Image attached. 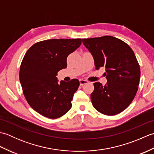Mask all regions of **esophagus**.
Returning <instances> with one entry per match:
<instances>
[{
	"label": "esophagus",
	"mask_w": 154,
	"mask_h": 154,
	"mask_svg": "<svg viewBox=\"0 0 154 154\" xmlns=\"http://www.w3.org/2000/svg\"><path fill=\"white\" fill-rule=\"evenodd\" d=\"M79 82H80V85H83L87 84V83H89V81H87V80L81 79H79Z\"/></svg>",
	"instance_id": "1"
}]
</instances>
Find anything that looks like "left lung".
Segmentation results:
<instances>
[{"mask_svg": "<svg viewBox=\"0 0 154 154\" xmlns=\"http://www.w3.org/2000/svg\"><path fill=\"white\" fill-rule=\"evenodd\" d=\"M83 44L93 55L96 69L106 70L105 85L94 83L91 94L94 108L109 116L122 112L135 97L140 83V65L133 50L110 35L83 39Z\"/></svg>", "mask_w": 154, "mask_h": 154, "instance_id": "8db88e82", "label": "left lung"}]
</instances>
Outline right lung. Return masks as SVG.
<instances>
[{
	"mask_svg": "<svg viewBox=\"0 0 154 154\" xmlns=\"http://www.w3.org/2000/svg\"><path fill=\"white\" fill-rule=\"evenodd\" d=\"M82 40L51 39L37 42L26 51L20 68V81L30 106L41 115L55 119L71 108L79 81L58 83L57 73L66 68L67 57L79 48Z\"/></svg>",
	"mask_w": 154,
	"mask_h": 154,
	"instance_id": "right-lung-1",
	"label": "right lung"
}]
</instances>
